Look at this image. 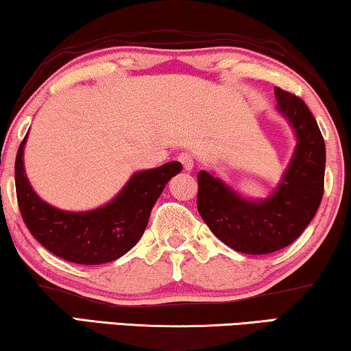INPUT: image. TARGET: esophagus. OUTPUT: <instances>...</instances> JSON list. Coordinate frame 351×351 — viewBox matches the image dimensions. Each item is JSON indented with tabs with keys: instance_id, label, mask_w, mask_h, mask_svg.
<instances>
[{
	"instance_id": "1",
	"label": "esophagus",
	"mask_w": 351,
	"mask_h": 351,
	"mask_svg": "<svg viewBox=\"0 0 351 351\" xmlns=\"http://www.w3.org/2000/svg\"><path fill=\"white\" fill-rule=\"evenodd\" d=\"M179 161L182 165H184L185 169H193V166H195V161H193V155L188 154V152H182L179 154Z\"/></svg>"
}]
</instances>
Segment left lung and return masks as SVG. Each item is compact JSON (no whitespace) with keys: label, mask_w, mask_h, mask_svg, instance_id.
Here are the masks:
<instances>
[{"label":"left lung","mask_w":351,"mask_h":351,"mask_svg":"<svg viewBox=\"0 0 351 351\" xmlns=\"http://www.w3.org/2000/svg\"><path fill=\"white\" fill-rule=\"evenodd\" d=\"M277 108L298 145L280 185L266 201H247L209 172H197V210L223 243L247 255L282 250L302 234L324 191L326 149L317 120L299 96L276 87Z\"/></svg>","instance_id":"obj_1"}]
</instances>
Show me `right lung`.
Returning <instances> with one entry per match:
<instances>
[{"instance_id":"right-lung-1","label":"right lung","mask_w":351,"mask_h":351,"mask_svg":"<svg viewBox=\"0 0 351 351\" xmlns=\"http://www.w3.org/2000/svg\"><path fill=\"white\" fill-rule=\"evenodd\" d=\"M15 156V193L25 225L40 245L77 264H103L128 253L144 234L152 207L182 165L171 161L136 172L109 204L90 212H64L49 206L33 191L23 169V147Z\"/></svg>"}]
</instances>
